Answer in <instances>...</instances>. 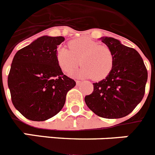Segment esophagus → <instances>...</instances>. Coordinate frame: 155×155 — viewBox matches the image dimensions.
Segmentation results:
<instances>
[{
    "label": "esophagus",
    "mask_w": 155,
    "mask_h": 155,
    "mask_svg": "<svg viewBox=\"0 0 155 155\" xmlns=\"http://www.w3.org/2000/svg\"><path fill=\"white\" fill-rule=\"evenodd\" d=\"M81 83V81L80 80H76V84L79 85Z\"/></svg>",
    "instance_id": "1"
}]
</instances>
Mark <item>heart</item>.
Listing matches in <instances>:
<instances>
[{
  "label": "heart",
  "instance_id": "obj_1",
  "mask_svg": "<svg viewBox=\"0 0 155 155\" xmlns=\"http://www.w3.org/2000/svg\"><path fill=\"white\" fill-rule=\"evenodd\" d=\"M69 48L60 47L57 50L58 63L65 72H71L81 63L76 74L101 80L107 77L114 66V55L110 48L86 37L79 38L69 43ZM81 62H79V60Z\"/></svg>",
  "mask_w": 155,
  "mask_h": 155
}]
</instances>
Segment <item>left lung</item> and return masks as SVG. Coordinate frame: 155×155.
Returning a JSON list of instances; mask_svg holds the SVG:
<instances>
[{"instance_id":"obj_1","label":"left lung","mask_w":155,"mask_h":155,"mask_svg":"<svg viewBox=\"0 0 155 155\" xmlns=\"http://www.w3.org/2000/svg\"><path fill=\"white\" fill-rule=\"evenodd\" d=\"M101 40L112 51L114 66L105 79L93 83V93L85 97V102L99 117L117 119L130 114L142 100L147 71L134 48L114 38L103 37Z\"/></svg>"}]
</instances>
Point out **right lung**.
<instances>
[{
    "mask_svg": "<svg viewBox=\"0 0 155 155\" xmlns=\"http://www.w3.org/2000/svg\"><path fill=\"white\" fill-rule=\"evenodd\" d=\"M64 40L62 36H41L14 57L8 78L12 104L30 120L44 121L56 115L76 86L57 61V47Z\"/></svg>",
    "mask_w": 155,
    "mask_h": 155,
    "instance_id": "add662e5",
    "label": "right lung"
}]
</instances>
